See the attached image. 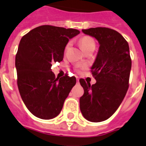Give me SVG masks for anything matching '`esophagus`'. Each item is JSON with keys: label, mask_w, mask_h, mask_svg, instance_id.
Segmentation results:
<instances>
[{"label": "esophagus", "mask_w": 146, "mask_h": 146, "mask_svg": "<svg viewBox=\"0 0 146 146\" xmlns=\"http://www.w3.org/2000/svg\"><path fill=\"white\" fill-rule=\"evenodd\" d=\"M76 80H77V82H79V78L76 77Z\"/></svg>", "instance_id": "1"}]
</instances>
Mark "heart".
<instances>
[{"instance_id":"obj_1","label":"heart","mask_w":146,"mask_h":146,"mask_svg":"<svg viewBox=\"0 0 146 146\" xmlns=\"http://www.w3.org/2000/svg\"><path fill=\"white\" fill-rule=\"evenodd\" d=\"M79 44L83 51H86L90 48H95V47H96L95 41L89 36H84V37L81 38L79 41ZM68 46L69 44H67L66 48H68Z\"/></svg>"}]
</instances>
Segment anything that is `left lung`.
<instances>
[{
	"label": "left lung",
	"instance_id": "8db88e82",
	"mask_svg": "<svg viewBox=\"0 0 146 146\" xmlns=\"http://www.w3.org/2000/svg\"><path fill=\"white\" fill-rule=\"evenodd\" d=\"M82 31L97 40L99 48L91 67L96 82L91 86L80 80L84 89L80 98V111L87 120L102 122L115 113L127 94L132 66L129 44L111 29L97 27Z\"/></svg>",
	"mask_w": 146,
	"mask_h": 146
}]
</instances>
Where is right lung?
Returning a JSON list of instances; mask_svg holds the SVG:
<instances>
[{
	"instance_id": "add662e5",
	"label": "right lung",
	"mask_w": 146,
	"mask_h": 146,
	"mask_svg": "<svg viewBox=\"0 0 146 146\" xmlns=\"http://www.w3.org/2000/svg\"><path fill=\"white\" fill-rule=\"evenodd\" d=\"M79 34L77 29L45 25L20 40L15 60L17 85L24 104L35 117L43 120L57 117L75 86L74 76L55 78L51 66L63 60L69 39Z\"/></svg>"
}]
</instances>
